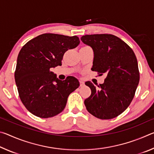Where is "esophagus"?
<instances>
[{"label": "esophagus", "mask_w": 154, "mask_h": 154, "mask_svg": "<svg viewBox=\"0 0 154 154\" xmlns=\"http://www.w3.org/2000/svg\"><path fill=\"white\" fill-rule=\"evenodd\" d=\"M79 83H80V86H81V87L84 86V82H83V81L79 80Z\"/></svg>", "instance_id": "esophagus-1"}]
</instances>
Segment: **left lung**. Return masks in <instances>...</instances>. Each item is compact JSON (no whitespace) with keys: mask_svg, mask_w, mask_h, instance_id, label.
Segmentation results:
<instances>
[{"mask_svg":"<svg viewBox=\"0 0 154 154\" xmlns=\"http://www.w3.org/2000/svg\"><path fill=\"white\" fill-rule=\"evenodd\" d=\"M81 40L94 51L92 71L106 75L98 87L91 82L85 83L92 91L84 101L85 107L96 118L113 119L130 105L139 85L136 56L128 45L113 35H84Z\"/></svg>","mask_w":154,"mask_h":154,"instance_id":"left-lung-1","label":"left lung"}]
</instances>
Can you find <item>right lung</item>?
<instances>
[{
    "mask_svg": "<svg viewBox=\"0 0 154 154\" xmlns=\"http://www.w3.org/2000/svg\"><path fill=\"white\" fill-rule=\"evenodd\" d=\"M79 43L77 36L45 33L21 49L15 80L21 101L31 113L48 118L64 110L69 94L79 86V82L71 76L60 80L51 70L61 66L65 52Z\"/></svg>",
    "mask_w": 154,
    "mask_h": 154,
    "instance_id": "add662e5",
    "label": "right lung"
}]
</instances>
